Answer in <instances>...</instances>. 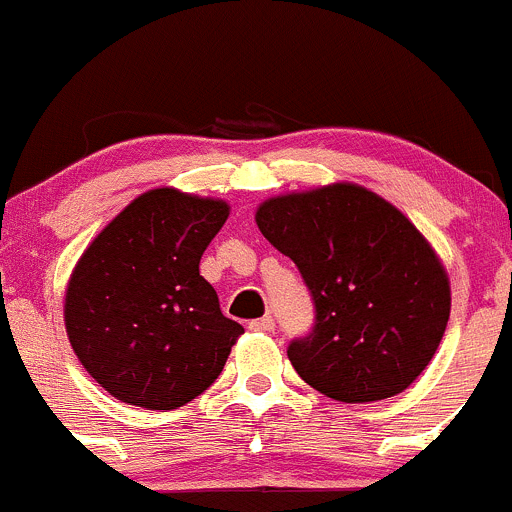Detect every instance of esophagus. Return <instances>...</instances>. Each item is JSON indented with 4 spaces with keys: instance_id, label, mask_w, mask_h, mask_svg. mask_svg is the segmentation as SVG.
Listing matches in <instances>:
<instances>
[{
    "instance_id": "esophagus-1",
    "label": "esophagus",
    "mask_w": 512,
    "mask_h": 512,
    "mask_svg": "<svg viewBox=\"0 0 512 512\" xmlns=\"http://www.w3.org/2000/svg\"><path fill=\"white\" fill-rule=\"evenodd\" d=\"M250 330H255V332H270V330H275V317L265 315V317H260V320H252V322H250Z\"/></svg>"
}]
</instances>
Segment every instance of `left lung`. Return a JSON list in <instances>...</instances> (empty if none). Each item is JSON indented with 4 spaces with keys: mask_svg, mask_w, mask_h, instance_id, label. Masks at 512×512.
Here are the masks:
<instances>
[{
    "mask_svg": "<svg viewBox=\"0 0 512 512\" xmlns=\"http://www.w3.org/2000/svg\"><path fill=\"white\" fill-rule=\"evenodd\" d=\"M257 227L315 305L310 332L287 347L297 375L340 403L403 393L450 317L448 275L413 222L375 192L330 185L267 200Z\"/></svg>",
    "mask_w": 512,
    "mask_h": 512,
    "instance_id": "left-lung-1",
    "label": "left lung"
}]
</instances>
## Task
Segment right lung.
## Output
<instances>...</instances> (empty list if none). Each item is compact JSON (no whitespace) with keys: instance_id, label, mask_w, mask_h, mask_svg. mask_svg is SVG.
I'll return each instance as SVG.
<instances>
[{"instance_id":"obj_1","label":"right lung","mask_w":512,"mask_h":512,"mask_svg":"<svg viewBox=\"0 0 512 512\" xmlns=\"http://www.w3.org/2000/svg\"><path fill=\"white\" fill-rule=\"evenodd\" d=\"M230 207L152 190L124 207L72 272L64 325L79 362L122 403L175 410L205 393L245 332L200 275Z\"/></svg>"}]
</instances>
